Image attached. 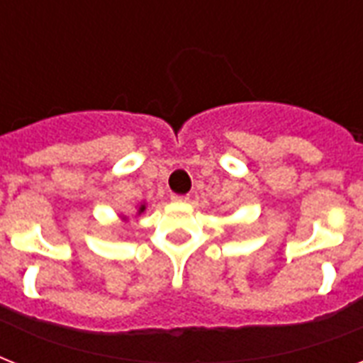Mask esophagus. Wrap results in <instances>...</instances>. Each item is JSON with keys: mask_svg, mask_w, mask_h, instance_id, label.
<instances>
[{"mask_svg": "<svg viewBox=\"0 0 363 363\" xmlns=\"http://www.w3.org/2000/svg\"><path fill=\"white\" fill-rule=\"evenodd\" d=\"M171 199H173V201H177V203H186L188 199V196H171Z\"/></svg>", "mask_w": 363, "mask_h": 363, "instance_id": "esophagus-1", "label": "esophagus"}]
</instances>
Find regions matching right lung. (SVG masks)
Here are the masks:
<instances>
[{
	"label": "right lung",
	"mask_w": 363,
	"mask_h": 363,
	"mask_svg": "<svg viewBox=\"0 0 363 363\" xmlns=\"http://www.w3.org/2000/svg\"><path fill=\"white\" fill-rule=\"evenodd\" d=\"M145 209H147V203H145V201H143V203H139L135 207V216H139V215H143V213H145ZM121 220L124 222V224H128V222H130V216H124V215H121Z\"/></svg>",
	"instance_id": "1"
}]
</instances>
